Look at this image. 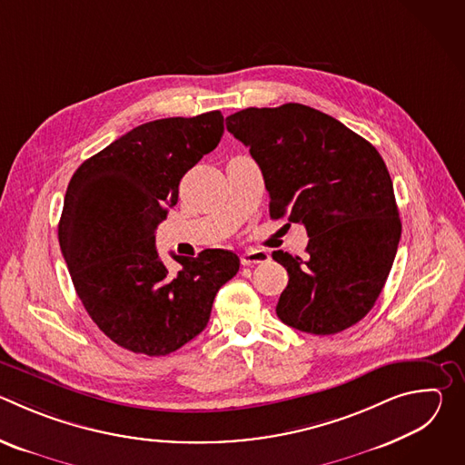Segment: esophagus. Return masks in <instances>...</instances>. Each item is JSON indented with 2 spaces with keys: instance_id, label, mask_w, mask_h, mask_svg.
Here are the masks:
<instances>
[{
  "instance_id": "esophagus-1",
  "label": "esophagus",
  "mask_w": 465,
  "mask_h": 465,
  "mask_svg": "<svg viewBox=\"0 0 465 465\" xmlns=\"http://www.w3.org/2000/svg\"><path fill=\"white\" fill-rule=\"evenodd\" d=\"M271 259L269 252L264 250H257V248H250L241 255V262L244 267H250V264H259V262H267Z\"/></svg>"
}]
</instances>
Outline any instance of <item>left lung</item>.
<instances>
[{
  "mask_svg": "<svg viewBox=\"0 0 465 465\" xmlns=\"http://www.w3.org/2000/svg\"><path fill=\"white\" fill-rule=\"evenodd\" d=\"M226 128L259 165L271 217L305 226L307 259L272 253L289 283L280 320L303 333L335 335L375 305L401 239L390 173L377 149L305 104L244 108Z\"/></svg>",
  "mask_w": 465,
  "mask_h": 465,
  "instance_id": "left-lung-1",
  "label": "left lung"
}]
</instances>
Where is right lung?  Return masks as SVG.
I'll list each match as a JSON object with an SVG mask.
<instances>
[{
    "mask_svg": "<svg viewBox=\"0 0 465 465\" xmlns=\"http://www.w3.org/2000/svg\"><path fill=\"white\" fill-rule=\"evenodd\" d=\"M224 134L219 110L167 117L126 132L72 176L58 242L74 287L103 333L117 346L162 357L208 325L219 289L239 271L230 250L173 255L156 252V226L178 203L182 176Z\"/></svg>",
    "mask_w": 465,
    "mask_h": 465,
    "instance_id": "1",
    "label": "right lung"
}]
</instances>
